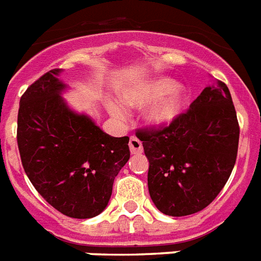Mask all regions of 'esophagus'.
<instances>
[{
  "mask_svg": "<svg viewBox=\"0 0 261 261\" xmlns=\"http://www.w3.org/2000/svg\"><path fill=\"white\" fill-rule=\"evenodd\" d=\"M129 148H130V153L132 154H140L143 153V144L137 137L132 136L129 139Z\"/></svg>",
  "mask_w": 261,
  "mask_h": 261,
  "instance_id": "esophagus-1",
  "label": "esophagus"
}]
</instances>
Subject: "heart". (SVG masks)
Segmentation results:
<instances>
[{
	"mask_svg": "<svg viewBox=\"0 0 261 261\" xmlns=\"http://www.w3.org/2000/svg\"><path fill=\"white\" fill-rule=\"evenodd\" d=\"M156 99L159 101L146 109L145 118L152 126L161 128L169 125L181 116L187 104V93L182 88H177L174 80L169 77H159L129 88L122 94L124 102L133 108H143ZM108 109L117 120L125 117L124 111L115 102L108 105Z\"/></svg>",
	"mask_w": 261,
	"mask_h": 261,
	"instance_id": "obj_1",
	"label": "heart"
}]
</instances>
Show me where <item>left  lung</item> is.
<instances>
[{"mask_svg":"<svg viewBox=\"0 0 261 261\" xmlns=\"http://www.w3.org/2000/svg\"><path fill=\"white\" fill-rule=\"evenodd\" d=\"M239 128L229 89L206 87L172 124L139 129L149 161L148 189L157 210L188 216L212 203L236 163Z\"/></svg>","mask_w":261,"mask_h":261,"instance_id":"1","label":"left lung"}]
</instances>
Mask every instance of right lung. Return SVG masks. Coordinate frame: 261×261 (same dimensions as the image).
Instances as JSON below:
<instances>
[{"label":"right lung","instance_id":"obj_1","mask_svg":"<svg viewBox=\"0 0 261 261\" xmlns=\"http://www.w3.org/2000/svg\"><path fill=\"white\" fill-rule=\"evenodd\" d=\"M51 69L19 100L17 143L25 173L53 208L90 219L107 208L115 177L130 157L129 137H112L61 97L66 85Z\"/></svg>","mask_w":261,"mask_h":261}]
</instances>
